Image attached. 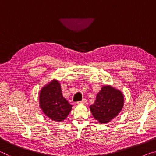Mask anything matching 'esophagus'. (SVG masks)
Returning <instances> with one entry per match:
<instances>
[{
	"label": "esophagus",
	"instance_id": "34e87169",
	"mask_svg": "<svg viewBox=\"0 0 156 156\" xmlns=\"http://www.w3.org/2000/svg\"><path fill=\"white\" fill-rule=\"evenodd\" d=\"M87 100L86 99H83V100H81L80 102H77V104H87Z\"/></svg>",
	"mask_w": 156,
	"mask_h": 156
}]
</instances>
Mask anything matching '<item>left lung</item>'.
<instances>
[{"instance_id":"1","label":"left lung","mask_w":156,"mask_h":156,"mask_svg":"<svg viewBox=\"0 0 156 156\" xmlns=\"http://www.w3.org/2000/svg\"><path fill=\"white\" fill-rule=\"evenodd\" d=\"M124 94L120 89L109 84L102 87L94 103L89 107L94 118L101 124L109 123L122 111Z\"/></svg>"}]
</instances>
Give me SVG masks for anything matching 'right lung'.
<instances>
[{"instance_id": "right-lung-1", "label": "right lung", "mask_w": 156, "mask_h": 156, "mask_svg": "<svg viewBox=\"0 0 156 156\" xmlns=\"http://www.w3.org/2000/svg\"><path fill=\"white\" fill-rule=\"evenodd\" d=\"M39 107L44 115L57 122L66 119L72 109V105L63 97L61 85L57 79H53L41 88Z\"/></svg>"}]
</instances>
